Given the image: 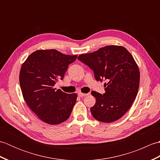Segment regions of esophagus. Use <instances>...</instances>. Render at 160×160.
<instances>
[{
  "label": "esophagus",
  "instance_id": "34e87169",
  "mask_svg": "<svg viewBox=\"0 0 160 160\" xmlns=\"http://www.w3.org/2000/svg\"><path fill=\"white\" fill-rule=\"evenodd\" d=\"M78 96H79V97H84V96H87V95H89V93H81V92H78Z\"/></svg>",
  "mask_w": 160,
  "mask_h": 160
}]
</instances>
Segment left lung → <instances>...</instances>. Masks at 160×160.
Here are the masks:
<instances>
[{"mask_svg": "<svg viewBox=\"0 0 160 160\" xmlns=\"http://www.w3.org/2000/svg\"><path fill=\"white\" fill-rule=\"evenodd\" d=\"M78 59L93 70L96 80L107 82L103 95L91 92L96 100L91 108L93 117L107 123L119 120L131 107L138 92L140 75L133 57L124 47L110 45L81 54Z\"/></svg>", "mask_w": 160, "mask_h": 160, "instance_id": "obj_1", "label": "left lung"}]
</instances>
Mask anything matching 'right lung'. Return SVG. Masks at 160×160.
<instances>
[{
  "instance_id": "right-lung-1",
  "label": "right lung",
  "mask_w": 160,
  "mask_h": 160,
  "mask_svg": "<svg viewBox=\"0 0 160 160\" xmlns=\"http://www.w3.org/2000/svg\"><path fill=\"white\" fill-rule=\"evenodd\" d=\"M77 55L69 56L56 49L37 50L28 56L20 71V89L25 102L40 120L58 124L69 118L77 99L53 87L62 80L69 64Z\"/></svg>"
}]
</instances>
